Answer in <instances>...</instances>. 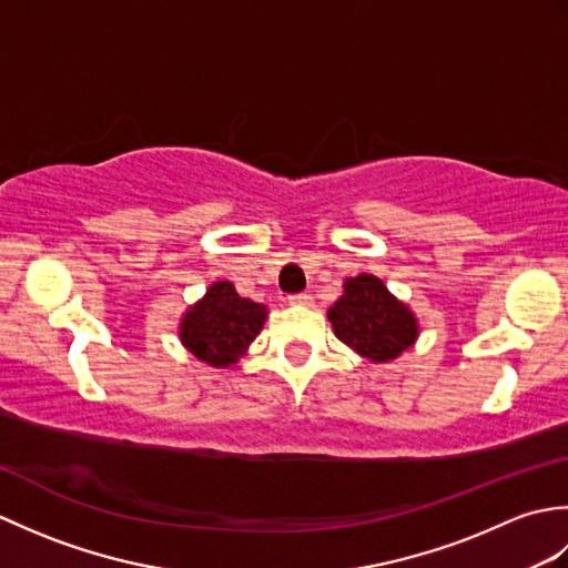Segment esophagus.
<instances>
[{"instance_id": "esophagus-1", "label": "esophagus", "mask_w": 568, "mask_h": 568, "mask_svg": "<svg viewBox=\"0 0 568 568\" xmlns=\"http://www.w3.org/2000/svg\"><path fill=\"white\" fill-rule=\"evenodd\" d=\"M291 300V305H312V295L310 293H295L287 297Z\"/></svg>"}]
</instances>
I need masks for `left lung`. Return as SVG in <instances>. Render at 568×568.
<instances>
[{
  "label": "left lung",
  "instance_id": "left-lung-1",
  "mask_svg": "<svg viewBox=\"0 0 568 568\" xmlns=\"http://www.w3.org/2000/svg\"><path fill=\"white\" fill-rule=\"evenodd\" d=\"M327 317L336 339L373 364L397 358L419 336L415 312L400 303L381 277L368 273L346 277L344 295L329 307Z\"/></svg>",
  "mask_w": 568,
  "mask_h": 568
}]
</instances>
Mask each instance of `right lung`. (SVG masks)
I'll return each instance as SVG.
<instances>
[{"instance_id":"1","label":"right lung","mask_w":568,"mask_h":568,"mask_svg":"<svg viewBox=\"0 0 568 568\" xmlns=\"http://www.w3.org/2000/svg\"><path fill=\"white\" fill-rule=\"evenodd\" d=\"M265 317V305L241 297L229 281H216L180 320V342L204 364L229 368L246 354Z\"/></svg>"}]
</instances>
